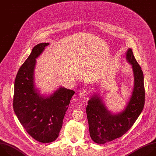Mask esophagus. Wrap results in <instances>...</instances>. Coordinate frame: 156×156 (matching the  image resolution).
I'll return each instance as SVG.
<instances>
[{
  "instance_id": "esophagus-1",
  "label": "esophagus",
  "mask_w": 156,
  "mask_h": 156,
  "mask_svg": "<svg viewBox=\"0 0 156 156\" xmlns=\"http://www.w3.org/2000/svg\"><path fill=\"white\" fill-rule=\"evenodd\" d=\"M89 94V91H87L86 89H82L79 92L80 96L81 98H86Z\"/></svg>"
}]
</instances>
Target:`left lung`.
Listing matches in <instances>:
<instances>
[{"label":"left lung","mask_w":156,"mask_h":156,"mask_svg":"<svg viewBox=\"0 0 156 156\" xmlns=\"http://www.w3.org/2000/svg\"><path fill=\"white\" fill-rule=\"evenodd\" d=\"M126 57L132 65L135 81L132 95L125 109L117 114H112L97 95L92 96L87 102L86 114L90 136L98 144H105L123 135L136 122L144 105V76L141 66L132 49H128Z\"/></svg>","instance_id":"obj_1"}]
</instances>
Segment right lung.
I'll use <instances>...</instances> for the list:
<instances>
[{"label":"right lung","mask_w":156,"mask_h":156,"mask_svg":"<svg viewBox=\"0 0 156 156\" xmlns=\"http://www.w3.org/2000/svg\"><path fill=\"white\" fill-rule=\"evenodd\" d=\"M49 43L35 46L20 68L14 85L13 107L28 134L39 142L48 143L58 136L63 120L74 91L60 87L48 98L39 96L34 84L36 58Z\"/></svg>","instance_id":"add662e5"}]
</instances>
